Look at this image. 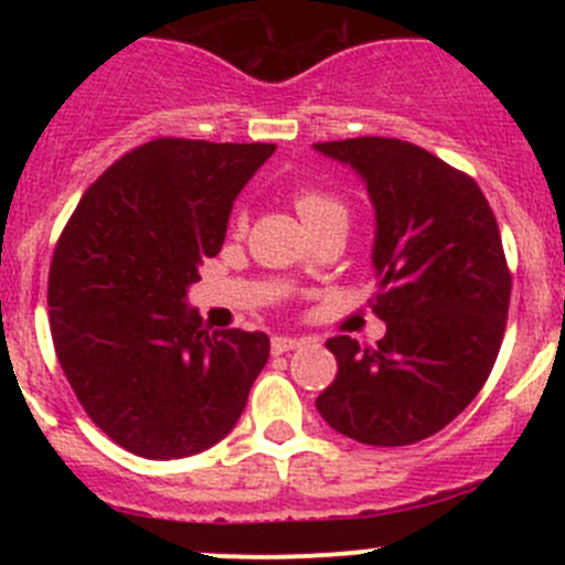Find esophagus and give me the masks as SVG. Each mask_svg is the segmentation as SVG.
Listing matches in <instances>:
<instances>
[{"instance_id": "obj_1", "label": "esophagus", "mask_w": 565, "mask_h": 565, "mask_svg": "<svg viewBox=\"0 0 565 565\" xmlns=\"http://www.w3.org/2000/svg\"><path fill=\"white\" fill-rule=\"evenodd\" d=\"M300 344H303V339H292V335H273V341H270V350L276 352V355H281V352L298 350Z\"/></svg>"}]
</instances>
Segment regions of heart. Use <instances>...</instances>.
I'll list each match as a JSON object with an SVG mask.
<instances>
[{"mask_svg":"<svg viewBox=\"0 0 565 565\" xmlns=\"http://www.w3.org/2000/svg\"><path fill=\"white\" fill-rule=\"evenodd\" d=\"M292 204L298 210V215L303 218V224L309 226V232L315 226L324 224V221L341 218L347 221V207L339 196L328 191H319V188H298L292 193ZM243 224V213L235 215V226Z\"/></svg>","mask_w":565,"mask_h":565,"instance_id":"heart-1","label":"heart"}]
</instances>
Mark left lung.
<instances>
[{
    "instance_id": "obj_1",
    "label": "left lung",
    "mask_w": 565,
    "mask_h": 565,
    "mask_svg": "<svg viewBox=\"0 0 565 565\" xmlns=\"http://www.w3.org/2000/svg\"><path fill=\"white\" fill-rule=\"evenodd\" d=\"M315 150L366 182L377 215L369 303L385 322L374 350L324 341L339 372L317 409L366 446L426 440L478 396L503 344L511 273L498 221L476 180L424 147L358 136Z\"/></svg>"
}]
</instances>
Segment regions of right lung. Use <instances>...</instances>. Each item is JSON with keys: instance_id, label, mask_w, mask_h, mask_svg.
<instances>
[{"instance_id": "right-lung-1", "label": "right lung", "mask_w": 565, "mask_h": 565, "mask_svg": "<svg viewBox=\"0 0 565 565\" xmlns=\"http://www.w3.org/2000/svg\"><path fill=\"white\" fill-rule=\"evenodd\" d=\"M273 152L152 139L87 188L60 235L49 273L56 358L84 413L136 457L182 459L224 440L267 363L265 333H210L185 295Z\"/></svg>"}]
</instances>
